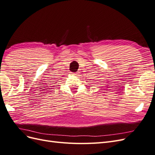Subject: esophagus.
<instances>
[{
	"label": "esophagus",
	"mask_w": 155,
	"mask_h": 155,
	"mask_svg": "<svg viewBox=\"0 0 155 155\" xmlns=\"http://www.w3.org/2000/svg\"><path fill=\"white\" fill-rule=\"evenodd\" d=\"M72 74H74V75H75V76H79V74H80V73H79V72L78 71V72H76V73H74V72H72Z\"/></svg>",
	"instance_id": "esophagus-1"
}]
</instances>
